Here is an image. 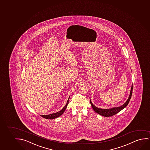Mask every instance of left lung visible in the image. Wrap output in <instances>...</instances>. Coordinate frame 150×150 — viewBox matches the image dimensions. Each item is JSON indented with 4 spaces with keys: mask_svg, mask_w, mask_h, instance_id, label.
<instances>
[{
    "mask_svg": "<svg viewBox=\"0 0 150 150\" xmlns=\"http://www.w3.org/2000/svg\"><path fill=\"white\" fill-rule=\"evenodd\" d=\"M132 92H133V85L131 87L130 95L129 96V98H128L127 102L122 105L119 106V107H117V108H110V109H101V108H98L97 107L95 106L91 103V100H90V102H91V105L92 106L93 109L97 113L99 114L101 116H104V117H111V116H113L115 114H117L119 112H120L121 110H122L123 108H125L128 105L129 102L131 100L132 95Z\"/></svg>",
    "mask_w": 150,
    "mask_h": 150,
    "instance_id": "left-lung-1",
    "label": "left lung"
}]
</instances>
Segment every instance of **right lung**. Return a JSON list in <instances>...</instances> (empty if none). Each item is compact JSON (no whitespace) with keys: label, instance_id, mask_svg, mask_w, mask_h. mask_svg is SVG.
<instances>
[{"label":"right lung","instance_id":"1","mask_svg":"<svg viewBox=\"0 0 150 150\" xmlns=\"http://www.w3.org/2000/svg\"><path fill=\"white\" fill-rule=\"evenodd\" d=\"M70 98V97H69ZM69 98H68V99L67 102V103L66 104L65 106L63 108L62 110H61L59 112H57L56 113H53V114H50V115H40L43 118H44L45 119H53L57 118V117H59V116L62 115V114H63L64 112H65L67 106L69 102Z\"/></svg>","mask_w":150,"mask_h":150}]
</instances>
